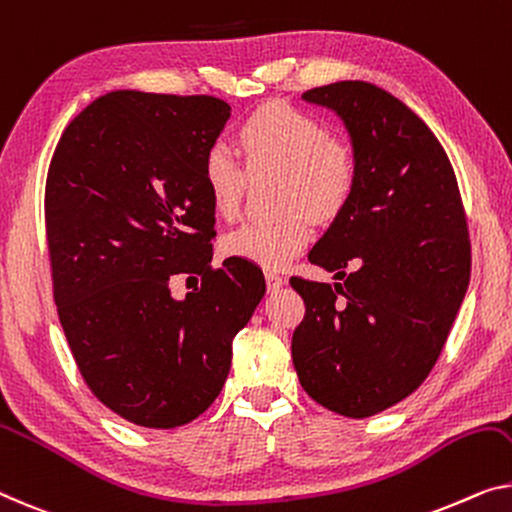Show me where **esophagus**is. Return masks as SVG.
<instances>
[{
	"label": "esophagus",
	"instance_id": "1",
	"mask_svg": "<svg viewBox=\"0 0 512 512\" xmlns=\"http://www.w3.org/2000/svg\"><path fill=\"white\" fill-rule=\"evenodd\" d=\"M264 278H266V287H269V292H276V289L285 285V278H282L278 271H264Z\"/></svg>",
	"mask_w": 512,
	"mask_h": 512
}]
</instances>
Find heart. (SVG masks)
<instances>
[{"label": "heart", "mask_w": 512, "mask_h": 512, "mask_svg": "<svg viewBox=\"0 0 512 512\" xmlns=\"http://www.w3.org/2000/svg\"><path fill=\"white\" fill-rule=\"evenodd\" d=\"M239 147L243 163L225 144H213L204 154L202 181L213 213L225 220L239 216L248 174H280L278 200L285 213L225 234L223 253L280 269L312 239L308 212L315 220H333L345 211L358 181L356 154L331 137L322 121L287 103L250 112L239 126Z\"/></svg>", "instance_id": "b5f03b06"}]
</instances>
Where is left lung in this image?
<instances>
[{"label": "left lung", "mask_w": 512, "mask_h": 512, "mask_svg": "<svg viewBox=\"0 0 512 512\" xmlns=\"http://www.w3.org/2000/svg\"><path fill=\"white\" fill-rule=\"evenodd\" d=\"M303 98L345 121L358 181L308 255L342 282L289 280L305 303L292 361L312 400L365 418L414 393L446 345L471 276L467 213L444 147L398 98L361 80Z\"/></svg>", "instance_id": "1"}]
</instances>
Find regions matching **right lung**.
<instances>
[{
  "label": "right lung",
  "mask_w": 512,
  "mask_h": 512,
  "mask_svg": "<svg viewBox=\"0 0 512 512\" xmlns=\"http://www.w3.org/2000/svg\"><path fill=\"white\" fill-rule=\"evenodd\" d=\"M230 110L216 96L110 91L66 126L50 160L59 322L89 391L128 423L170 430L204 414L266 292L255 264L211 266L202 160ZM174 275L203 282L177 302Z\"/></svg>",
  "instance_id": "add662e5"
}]
</instances>
